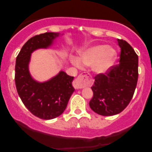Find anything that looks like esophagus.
<instances>
[{
	"label": "esophagus",
	"instance_id": "obj_1",
	"mask_svg": "<svg viewBox=\"0 0 152 152\" xmlns=\"http://www.w3.org/2000/svg\"><path fill=\"white\" fill-rule=\"evenodd\" d=\"M91 75L88 73L81 74L75 79L73 82L74 88L76 89H80L85 86H89L93 84V80L91 79Z\"/></svg>",
	"mask_w": 152,
	"mask_h": 152
}]
</instances>
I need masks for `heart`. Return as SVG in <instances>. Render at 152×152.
Listing matches in <instances>:
<instances>
[{
    "mask_svg": "<svg viewBox=\"0 0 152 152\" xmlns=\"http://www.w3.org/2000/svg\"><path fill=\"white\" fill-rule=\"evenodd\" d=\"M117 53L113 48L107 45H97L80 52L78 60L72 59V62L76 67L83 65L92 66V69L96 74H105L115 61Z\"/></svg>",
    "mask_w": 152,
    "mask_h": 152,
    "instance_id": "heart-1",
    "label": "heart"
}]
</instances>
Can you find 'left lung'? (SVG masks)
<instances>
[{
	"label": "left lung",
	"instance_id": "1",
	"mask_svg": "<svg viewBox=\"0 0 152 152\" xmlns=\"http://www.w3.org/2000/svg\"><path fill=\"white\" fill-rule=\"evenodd\" d=\"M121 51L120 64L103 75H97L91 87L93 96L89 105L99 115H114L127 107L134 94L138 77V57L123 39H118Z\"/></svg>",
	"mask_w": 152,
	"mask_h": 152
}]
</instances>
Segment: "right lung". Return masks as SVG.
Returning a JSON list of instances; mask_svg holds the SVG:
<instances>
[{
	"label": "right lung",
	"instance_id": "obj_1",
	"mask_svg": "<svg viewBox=\"0 0 152 152\" xmlns=\"http://www.w3.org/2000/svg\"><path fill=\"white\" fill-rule=\"evenodd\" d=\"M59 33L45 32L32 37L22 47L16 57L15 84L18 94L26 107L41 119L50 120L65 111L75 88L74 77L60 71L55 77L45 82L33 80L28 70L31 53L38 48L51 45Z\"/></svg>",
	"mask_w": 152,
	"mask_h": 152
}]
</instances>
